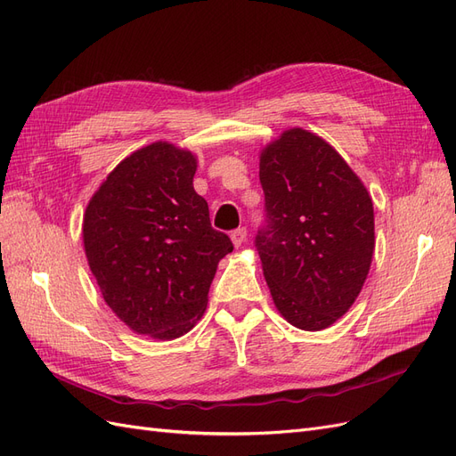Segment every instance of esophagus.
Masks as SVG:
<instances>
[{"label":"esophagus","mask_w":456,"mask_h":456,"mask_svg":"<svg viewBox=\"0 0 456 456\" xmlns=\"http://www.w3.org/2000/svg\"><path fill=\"white\" fill-rule=\"evenodd\" d=\"M230 238H232V243H233V245L240 247V245L245 241V238H247V228H245V226L236 228V230H233V232L230 233Z\"/></svg>","instance_id":"1"}]
</instances>
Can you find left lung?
Returning a JSON list of instances; mask_svg holds the SVG:
<instances>
[{
  "mask_svg": "<svg viewBox=\"0 0 456 456\" xmlns=\"http://www.w3.org/2000/svg\"><path fill=\"white\" fill-rule=\"evenodd\" d=\"M265 220L255 247L275 308L305 330L348 312L375 251L367 190L338 151L305 129H289L260 156Z\"/></svg>",
  "mask_w": 456,
  "mask_h": 456,
  "instance_id": "obj_1",
  "label": "left lung"
}]
</instances>
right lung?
<instances>
[{"label": "right lung", "mask_w": 456, "mask_h": 456, "mask_svg": "<svg viewBox=\"0 0 456 456\" xmlns=\"http://www.w3.org/2000/svg\"><path fill=\"white\" fill-rule=\"evenodd\" d=\"M196 158L154 142L123 159L87 205L84 243L106 305L139 335L171 340L207 306L233 245L194 190Z\"/></svg>", "instance_id": "right-lung-1"}]
</instances>
